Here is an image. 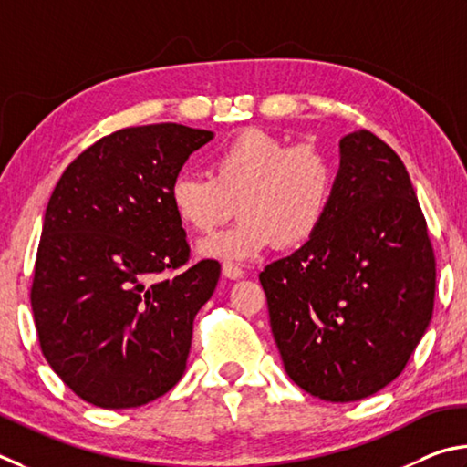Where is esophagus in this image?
I'll return each mask as SVG.
<instances>
[{
  "mask_svg": "<svg viewBox=\"0 0 467 467\" xmlns=\"http://www.w3.org/2000/svg\"><path fill=\"white\" fill-rule=\"evenodd\" d=\"M221 271H223V275L227 276V279H242L244 276V271L242 268L238 266V265H234V263H223V266H221Z\"/></svg>",
  "mask_w": 467,
  "mask_h": 467,
  "instance_id": "obj_1",
  "label": "esophagus"
}]
</instances>
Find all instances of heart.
<instances>
[{
  "mask_svg": "<svg viewBox=\"0 0 467 467\" xmlns=\"http://www.w3.org/2000/svg\"><path fill=\"white\" fill-rule=\"evenodd\" d=\"M211 176L182 171L170 184L180 223L207 235L234 217L232 229L201 244V254L250 260L273 248L293 250L320 232L337 191V163L316 143L289 145L246 129L211 155Z\"/></svg>",
  "mask_w": 467,
  "mask_h": 467,
  "instance_id": "1",
  "label": "heart"
}]
</instances>
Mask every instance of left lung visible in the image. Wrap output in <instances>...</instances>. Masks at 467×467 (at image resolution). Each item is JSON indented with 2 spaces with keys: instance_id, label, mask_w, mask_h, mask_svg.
Wrapping results in <instances>:
<instances>
[{
  "instance_id": "8db88e82",
  "label": "left lung",
  "mask_w": 467,
  "mask_h": 467,
  "mask_svg": "<svg viewBox=\"0 0 467 467\" xmlns=\"http://www.w3.org/2000/svg\"><path fill=\"white\" fill-rule=\"evenodd\" d=\"M435 252L402 160L371 130L340 141L328 219L260 273L285 371L326 402H357L404 371L431 322Z\"/></svg>"
}]
</instances>
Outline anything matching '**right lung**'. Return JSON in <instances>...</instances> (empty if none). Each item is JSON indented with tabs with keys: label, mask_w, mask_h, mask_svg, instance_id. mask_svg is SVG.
I'll return each instance as SVG.
<instances>
[{
	"label": "right lung",
	"mask_w": 467,
	"mask_h": 467,
	"mask_svg": "<svg viewBox=\"0 0 467 467\" xmlns=\"http://www.w3.org/2000/svg\"><path fill=\"white\" fill-rule=\"evenodd\" d=\"M213 133L125 127L81 151L48 199L30 304L47 363L73 394L122 410L182 378L217 260L188 265L170 184Z\"/></svg>",
	"instance_id": "obj_1"
}]
</instances>
